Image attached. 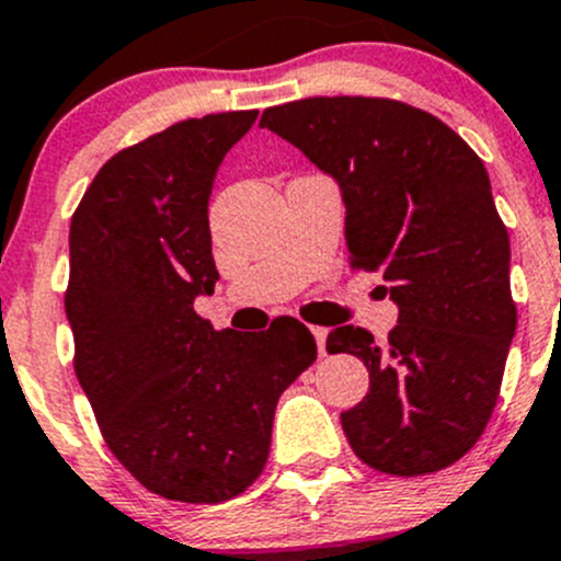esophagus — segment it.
<instances>
[{"instance_id":"obj_1","label":"esophagus","mask_w":561,"mask_h":561,"mask_svg":"<svg viewBox=\"0 0 561 561\" xmlns=\"http://www.w3.org/2000/svg\"><path fill=\"white\" fill-rule=\"evenodd\" d=\"M312 333H314L317 350H320V355H325V339H328V328H322V325H312Z\"/></svg>"}]
</instances>
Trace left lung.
<instances>
[{
    "mask_svg": "<svg viewBox=\"0 0 561 561\" xmlns=\"http://www.w3.org/2000/svg\"><path fill=\"white\" fill-rule=\"evenodd\" d=\"M339 181L350 268L380 271L399 304L386 342L328 333V353L369 369V393L342 412L350 448L386 474L417 478L472 450L500 399L516 333L511 239L483 160L445 122L390 98H307L263 111Z\"/></svg>",
    "mask_w": 561,
    "mask_h": 561,
    "instance_id": "8db88e82",
    "label": "left lung"
}]
</instances>
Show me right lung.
Returning a JSON list of instances; mask_svg holds the SVG:
<instances>
[{
	"mask_svg": "<svg viewBox=\"0 0 561 561\" xmlns=\"http://www.w3.org/2000/svg\"><path fill=\"white\" fill-rule=\"evenodd\" d=\"M257 111L186 118L100 168L70 222L65 312L100 434L151 494L217 505L263 472L282 390L317 358L296 317L214 331L208 195Z\"/></svg>",
	"mask_w": 561,
	"mask_h": 561,
	"instance_id": "right-lung-1",
	"label": "right lung"
}]
</instances>
